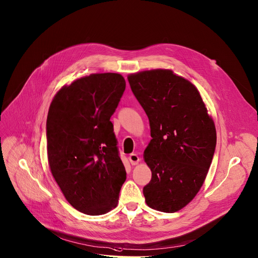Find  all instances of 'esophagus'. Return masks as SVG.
<instances>
[{"label":"esophagus","instance_id":"1","mask_svg":"<svg viewBox=\"0 0 258 258\" xmlns=\"http://www.w3.org/2000/svg\"><path fill=\"white\" fill-rule=\"evenodd\" d=\"M129 160H130V162H131V164L132 165H135V164H138L139 162H140V157H139V155L138 154H130L129 155Z\"/></svg>","mask_w":258,"mask_h":258}]
</instances>
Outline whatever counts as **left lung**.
<instances>
[{
	"instance_id": "8db88e82",
	"label": "left lung",
	"mask_w": 258,
	"mask_h": 258,
	"mask_svg": "<svg viewBox=\"0 0 258 258\" xmlns=\"http://www.w3.org/2000/svg\"><path fill=\"white\" fill-rule=\"evenodd\" d=\"M128 81L152 136L144 153L152 171L143 189L146 203L175 213L195 198L206 178L217 145L215 123L198 89L170 70L132 74Z\"/></svg>"
}]
</instances>
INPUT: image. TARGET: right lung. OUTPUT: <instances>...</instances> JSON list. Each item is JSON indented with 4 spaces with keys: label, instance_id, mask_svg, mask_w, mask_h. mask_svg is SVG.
Here are the masks:
<instances>
[{
    "label": "right lung",
    "instance_id": "obj_1",
    "mask_svg": "<svg viewBox=\"0 0 258 258\" xmlns=\"http://www.w3.org/2000/svg\"><path fill=\"white\" fill-rule=\"evenodd\" d=\"M125 88L119 74H92L63 86L50 105V169L68 202L85 215L114 208L126 180L110 120Z\"/></svg>",
    "mask_w": 258,
    "mask_h": 258
}]
</instances>
